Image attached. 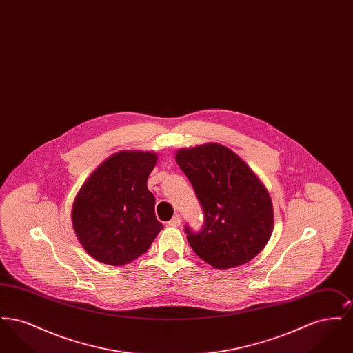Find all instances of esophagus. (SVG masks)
<instances>
[{"label":"esophagus","instance_id":"esophagus-1","mask_svg":"<svg viewBox=\"0 0 353 353\" xmlns=\"http://www.w3.org/2000/svg\"><path fill=\"white\" fill-rule=\"evenodd\" d=\"M168 225L169 226H172V228H177V226H180V225H181V217H180L179 214H176L173 219L169 221Z\"/></svg>","mask_w":353,"mask_h":353}]
</instances>
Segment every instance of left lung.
Returning a JSON list of instances; mask_svg holds the SVG:
<instances>
[{
	"label": "left lung",
	"instance_id": "obj_1",
	"mask_svg": "<svg viewBox=\"0 0 353 353\" xmlns=\"http://www.w3.org/2000/svg\"><path fill=\"white\" fill-rule=\"evenodd\" d=\"M176 161L201 203V232L188 225L189 245L216 269L250 262L268 245L274 229L269 192L234 152L217 143L176 152Z\"/></svg>",
	"mask_w": 353,
	"mask_h": 353
}]
</instances>
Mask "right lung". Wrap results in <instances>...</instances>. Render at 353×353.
Listing matches in <instances>:
<instances>
[{
	"mask_svg": "<svg viewBox=\"0 0 353 353\" xmlns=\"http://www.w3.org/2000/svg\"><path fill=\"white\" fill-rule=\"evenodd\" d=\"M156 161L153 152H118L84 181L71 219L81 245L94 259L124 266L147 252L161 232L154 196L147 186Z\"/></svg>",
	"mask_w": 353,
	"mask_h": 353,
	"instance_id": "right-lung-1",
	"label": "right lung"
}]
</instances>
